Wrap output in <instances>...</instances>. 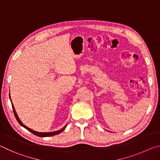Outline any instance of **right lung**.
<instances>
[{
  "instance_id": "1",
  "label": "right lung",
  "mask_w": 160,
  "mask_h": 160,
  "mask_svg": "<svg viewBox=\"0 0 160 160\" xmlns=\"http://www.w3.org/2000/svg\"><path fill=\"white\" fill-rule=\"evenodd\" d=\"M10 102H11V104H12V109H13V112H14L15 116L16 119H17V121H18V123H20L22 126L24 127V128H26L27 130H28L29 132H32V133L34 134L35 135H37V136H39V137H48V136H51V135H55L59 134V133H60V132H61L62 131H63L65 128H66L67 124L63 127V128H61V130H58V131H53V132H38V131H34V130H32L31 128H29V127L26 126L25 124H23L22 122V121L20 120V118H19L17 114V113H16V112H15V107H14V106H13V104H12V103L11 99H10Z\"/></svg>"
}]
</instances>
